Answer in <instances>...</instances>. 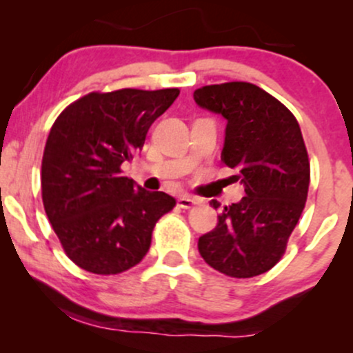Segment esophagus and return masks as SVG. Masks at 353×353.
I'll list each match as a JSON object with an SVG mask.
<instances>
[{
	"instance_id": "esophagus-1",
	"label": "esophagus",
	"mask_w": 353,
	"mask_h": 353,
	"mask_svg": "<svg viewBox=\"0 0 353 353\" xmlns=\"http://www.w3.org/2000/svg\"><path fill=\"white\" fill-rule=\"evenodd\" d=\"M199 204V199H196V197H190V196H179V199H177V205L182 209H189L192 208V205Z\"/></svg>"
}]
</instances>
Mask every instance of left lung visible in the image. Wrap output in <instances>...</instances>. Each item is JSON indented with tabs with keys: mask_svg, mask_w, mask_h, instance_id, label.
Wrapping results in <instances>:
<instances>
[{
	"mask_svg": "<svg viewBox=\"0 0 353 353\" xmlns=\"http://www.w3.org/2000/svg\"><path fill=\"white\" fill-rule=\"evenodd\" d=\"M194 101L228 121L221 157L245 190L199 237V254L229 277H255L281 261L305 208L310 164L301 125L281 101L250 83L204 86Z\"/></svg>",
	"mask_w": 353,
	"mask_h": 353,
	"instance_id": "8db88e82",
	"label": "left lung"
}]
</instances>
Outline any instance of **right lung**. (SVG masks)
Returning a JSON list of instances; mask_svg holds the SVG:
<instances>
[{
    "instance_id": "right-lung-1",
    "label": "right lung",
    "mask_w": 353,
    "mask_h": 353,
    "mask_svg": "<svg viewBox=\"0 0 353 353\" xmlns=\"http://www.w3.org/2000/svg\"><path fill=\"white\" fill-rule=\"evenodd\" d=\"M179 89L89 92L58 116L41 164L43 204L68 257L88 272L112 275L139 264L156 222L176 205L123 176L154 121Z\"/></svg>"
}]
</instances>
